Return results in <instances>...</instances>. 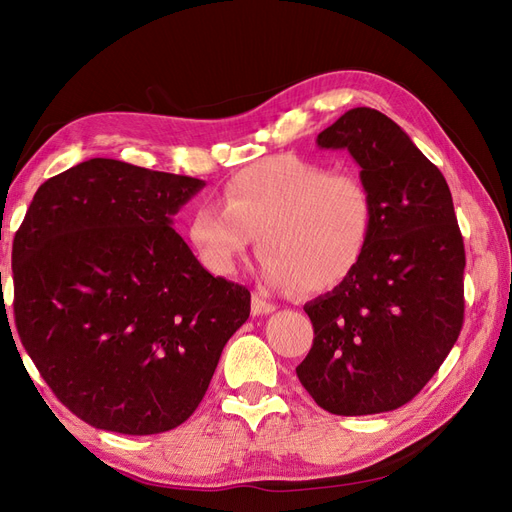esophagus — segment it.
<instances>
[{"label":"esophagus","instance_id":"obj_1","mask_svg":"<svg viewBox=\"0 0 512 512\" xmlns=\"http://www.w3.org/2000/svg\"><path fill=\"white\" fill-rule=\"evenodd\" d=\"M273 312H275V305L269 299H265L258 292L252 294V314L254 316H267V314H273Z\"/></svg>","mask_w":512,"mask_h":512}]
</instances>
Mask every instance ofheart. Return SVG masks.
I'll use <instances>...</instances> for the list:
<instances>
[{"instance_id": "b5f03b06", "label": "heart", "mask_w": 512, "mask_h": 512, "mask_svg": "<svg viewBox=\"0 0 512 512\" xmlns=\"http://www.w3.org/2000/svg\"><path fill=\"white\" fill-rule=\"evenodd\" d=\"M222 205L203 200L190 241L215 275L235 273L256 235L260 275L269 286L331 290L359 267L374 226V198L348 170L294 153L241 168L222 190Z\"/></svg>"}]
</instances>
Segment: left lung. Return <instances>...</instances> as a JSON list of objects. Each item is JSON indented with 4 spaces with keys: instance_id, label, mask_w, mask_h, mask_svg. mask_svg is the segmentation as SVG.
<instances>
[{
    "instance_id": "obj_1",
    "label": "left lung",
    "mask_w": 512,
    "mask_h": 512,
    "mask_svg": "<svg viewBox=\"0 0 512 512\" xmlns=\"http://www.w3.org/2000/svg\"><path fill=\"white\" fill-rule=\"evenodd\" d=\"M348 149L374 198L367 250L333 292L305 303L312 350L297 376L331 414L397 410L436 374L463 327L466 250L436 164L376 108L344 113L316 138Z\"/></svg>"
}]
</instances>
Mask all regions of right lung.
Returning a JSON list of instances; mask_svg holds the SVG:
<instances>
[{"mask_svg":"<svg viewBox=\"0 0 512 512\" xmlns=\"http://www.w3.org/2000/svg\"><path fill=\"white\" fill-rule=\"evenodd\" d=\"M205 185L94 158L44 181L12 243L14 324L40 376L91 427L188 421L250 290L213 277L173 215Z\"/></svg>","mask_w":512,"mask_h":512,"instance_id":"right-lung-1","label":"right lung"}]
</instances>
